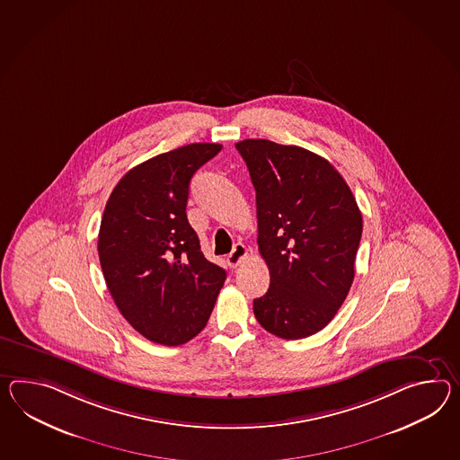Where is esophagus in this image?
<instances>
[{
  "instance_id": "1",
  "label": "esophagus",
  "mask_w": 460,
  "mask_h": 460,
  "mask_svg": "<svg viewBox=\"0 0 460 460\" xmlns=\"http://www.w3.org/2000/svg\"><path fill=\"white\" fill-rule=\"evenodd\" d=\"M247 258V247L244 244H235L234 249H233V252L227 256V264L234 270L237 268L244 259Z\"/></svg>"
}]
</instances>
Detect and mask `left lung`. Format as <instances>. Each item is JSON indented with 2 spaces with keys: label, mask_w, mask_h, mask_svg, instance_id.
<instances>
[{
  "label": "left lung",
  "mask_w": 460,
  "mask_h": 460,
  "mask_svg": "<svg viewBox=\"0 0 460 460\" xmlns=\"http://www.w3.org/2000/svg\"><path fill=\"white\" fill-rule=\"evenodd\" d=\"M256 190L259 252L270 268L254 315L282 339L313 336L348 297L362 214L337 169L311 151L268 139L239 141Z\"/></svg>",
  "instance_id": "8db88e82"
}]
</instances>
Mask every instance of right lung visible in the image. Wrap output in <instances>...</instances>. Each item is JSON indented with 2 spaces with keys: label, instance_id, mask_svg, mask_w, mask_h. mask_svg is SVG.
<instances>
[{
  "label": "right lung",
  "instance_id": "add662e5",
  "mask_svg": "<svg viewBox=\"0 0 460 460\" xmlns=\"http://www.w3.org/2000/svg\"><path fill=\"white\" fill-rule=\"evenodd\" d=\"M223 149L194 143L129 169L102 214L98 254L106 286L141 336L181 346L208 324L226 270L204 258L186 216L190 178Z\"/></svg>",
  "mask_w": 460,
  "mask_h": 460
}]
</instances>
